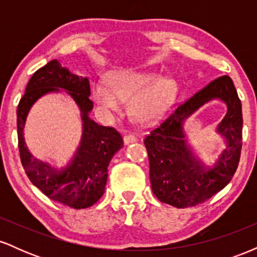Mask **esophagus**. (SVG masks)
<instances>
[{
	"label": "esophagus",
	"instance_id": "1",
	"mask_svg": "<svg viewBox=\"0 0 257 257\" xmlns=\"http://www.w3.org/2000/svg\"><path fill=\"white\" fill-rule=\"evenodd\" d=\"M137 141V137L134 134H128L124 137V143L125 144H131V143H135Z\"/></svg>",
	"mask_w": 257,
	"mask_h": 257
}]
</instances>
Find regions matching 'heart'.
I'll return each mask as SVG.
<instances>
[{
	"label": "heart",
	"mask_w": 257,
	"mask_h": 257,
	"mask_svg": "<svg viewBox=\"0 0 257 257\" xmlns=\"http://www.w3.org/2000/svg\"><path fill=\"white\" fill-rule=\"evenodd\" d=\"M176 82L173 78H159L157 73L120 69L108 76L106 83L94 87L96 101L108 110L120 108L122 100L131 99V113L141 122L158 118L175 98Z\"/></svg>",
	"instance_id": "obj_1"
}]
</instances>
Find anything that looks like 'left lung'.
<instances>
[{
	"instance_id": "1",
	"label": "left lung",
	"mask_w": 257,
	"mask_h": 257,
	"mask_svg": "<svg viewBox=\"0 0 257 257\" xmlns=\"http://www.w3.org/2000/svg\"><path fill=\"white\" fill-rule=\"evenodd\" d=\"M220 98L227 105V114L218 131L227 147L211 167H204L193 157L182 133L183 119L207 102ZM240 99L229 76H221L176 105L150 129L144 139L150 162L153 193L161 202L175 208L202 204L231 181L239 163L243 139Z\"/></svg>"
}]
</instances>
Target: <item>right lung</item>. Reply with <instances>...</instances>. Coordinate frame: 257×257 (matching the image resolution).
Returning a JSON list of instances; mask_svg holds the SVG:
<instances>
[{"mask_svg":"<svg viewBox=\"0 0 257 257\" xmlns=\"http://www.w3.org/2000/svg\"><path fill=\"white\" fill-rule=\"evenodd\" d=\"M59 87L66 90L79 105L84 133L78 151L69 163L63 168H54L28 152L22 131L34 101ZM89 95V79L70 72L58 60H52L32 75L17 110L18 146L26 175L48 198L73 209L88 208L101 198L111 158L123 147V139L116 129L99 125L88 117L93 108Z\"/></svg>","mask_w":257,"mask_h":257,"instance_id":"obj_1","label":"right lung"}]
</instances>
